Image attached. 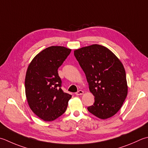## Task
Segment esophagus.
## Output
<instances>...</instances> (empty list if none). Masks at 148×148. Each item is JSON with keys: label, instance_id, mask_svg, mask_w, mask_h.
<instances>
[{"label": "esophagus", "instance_id": "esophagus-1", "mask_svg": "<svg viewBox=\"0 0 148 148\" xmlns=\"http://www.w3.org/2000/svg\"><path fill=\"white\" fill-rule=\"evenodd\" d=\"M83 93H84V92L83 90H79V91H77V92H76V95H80L83 94Z\"/></svg>", "mask_w": 148, "mask_h": 148}]
</instances>
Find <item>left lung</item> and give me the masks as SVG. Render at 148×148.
<instances>
[{
    "label": "left lung",
    "mask_w": 148,
    "mask_h": 148,
    "mask_svg": "<svg viewBox=\"0 0 148 148\" xmlns=\"http://www.w3.org/2000/svg\"><path fill=\"white\" fill-rule=\"evenodd\" d=\"M95 97L89 112L101 119L116 114L128 94L126 72L122 62L103 45L94 44L74 51Z\"/></svg>",
    "instance_id": "8db88e82"
}]
</instances>
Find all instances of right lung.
<instances>
[{
	"instance_id": "right-lung-1",
	"label": "right lung",
	"mask_w": 148,
	"mask_h": 148,
	"mask_svg": "<svg viewBox=\"0 0 148 148\" xmlns=\"http://www.w3.org/2000/svg\"><path fill=\"white\" fill-rule=\"evenodd\" d=\"M63 46H51L34 56L26 71L25 90L28 105L44 121H53L64 114L72 95L60 88L58 69L71 53Z\"/></svg>"
}]
</instances>
